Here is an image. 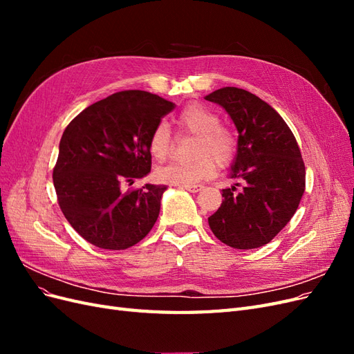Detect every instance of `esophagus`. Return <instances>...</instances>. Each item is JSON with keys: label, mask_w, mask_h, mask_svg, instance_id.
<instances>
[{"label": "esophagus", "mask_w": 354, "mask_h": 354, "mask_svg": "<svg viewBox=\"0 0 354 354\" xmlns=\"http://www.w3.org/2000/svg\"><path fill=\"white\" fill-rule=\"evenodd\" d=\"M202 187H203V186H181V189L189 190L190 194H198L199 190H202Z\"/></svg>", "instance_id": "obj_1"}]
</instances>
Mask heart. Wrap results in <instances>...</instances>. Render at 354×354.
<instances>
[{"label": "heart", "mask_w": 354, "mask_h": 354, "mask_svg": "<svg viewBox=\"0 0 354 354\" xmlns=\"http://www.w3.org/2000/svg\"><path fill=\"white\" fill-rule=\"evenodd\" d=\"M183 130L195 134L194 160L190 162H171L156 171V177L162 183L174 186H195L199 181L209 178L216 173V164L229 165L236 155V136L230 128L220 125V116L205 108L192 103L177 118ZM149 151L158 160H164L171 151L169 130L165 124H159L149 140Z\"/></svg>", "instance_id": "heart-1"}]
</instances>
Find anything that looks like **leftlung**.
I'll list each match as a JSON object with an SVG mask.
<instances>
[{"instance_id":"obj_1","label":"left lung","mask_w":354,"mask_h":354,"mask_svg":"<svg viewBox=\"0 0 354 354\" xmlns=\"http://www.w3.org/2000/svg\"><path fill=\"white\" fill-rule=\"evenodd\" d=\"M227 112L238 130L230 178L245 186L223 189L220 208L208 217L216 236L232 248L269 243L292 218L306 187V168L292 131L269 103L255 94L224 87L205 95Z\"/></svg>"}]
</instances>
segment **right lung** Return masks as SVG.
I'll return each instance as SVG.
<instances>
[{
  "instance_id": "right-lung-1",
  "label": "right lung",
  "mask_w": 354,
  "mask_h": 354,
  "mask_svg": "<svg viewBox=\"0 0 354 354\" xmlns=\"http://www.w3.org/2000/svg\"><path fill=\"white\" fill-rule=\"evenodd\" d=\"M176 108L156 94L128 90L95 102L63 131L53 183L63 216L103 250H127L152 230L167 186L124 185L151 173L149 140Z\"/></svg>"
}]
</instances>
